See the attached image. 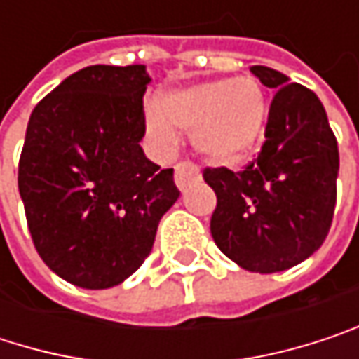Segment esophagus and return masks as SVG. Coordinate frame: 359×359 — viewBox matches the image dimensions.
<instances>
[{
	"label": "esophagus",
	"instance_id": "esophagus-1",
	"mask_svg": "<svg viewBox=\"0 0 359 359\" xmlns=\"http://www.w3.org/2000/svg\"><path fill=\"white\" fill-rule=\"evenodd\" d=\"M199 179H201V175H199V170H197V166L193 162H179L175 166V180H177V187L180 191H184L189 184L197 182Z\"/></svg>",
	"mask_w": 359,
	"mask_h": 359
}]
</instances>
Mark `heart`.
<instances>
[{"instance_id":"obj_1","label":"heart","mask_w":359,"mask_h":359,"mask_svg":"<svg viewBox=\"0 0 359 359\" xmlns=\"http://www.w3.org/2000/svg\"><path fill=\"white\" fill-rule=\"evenodd\" d=\"M270 116L264 85L253 76L216 79L164 95L147 108V128L172 143L177 128L193 130L195 151L210 164H237L255 149Z\"/></svg>"}]
</instances>
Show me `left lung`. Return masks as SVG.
<instances>
[{
  "label": "left lung",
  "instance_id": "obj_1",
  "mask_svg": "<svg viewBox=\"0 0 359 359\" xmlns=\"http://www.w3.org/2000/svg\"><path fill=\"white\" fill-rule=\"evenodd\" d=\"M276 89L266 141L241 172L205 168L216 193L214 243L250 272L297 266L324 243L337 203L339 147L318 95L278 70L251 66Z\"/></svg>",
  "mask_w": 359,
  "mask_h": 359
}]
</instances>
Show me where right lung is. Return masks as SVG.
Listing matches in <instances>:
<instances>
[{"label": "right lung", "mask_w": 359, "mask_h": 359, "mask_svg": "<svg viewBox=\"0 0 359 359\" xmlns=\"http://www.w3.org/2000/svg\"><path fill=\"white\" fill-rule=\"evenodd\" d=\"M143 64L87 66L33 109L18 191L41 259L83 289L126 280L149 255L180 191L145 158Z\"/></svg>", "instance_id": "right-lung-1"}]
</instances>
